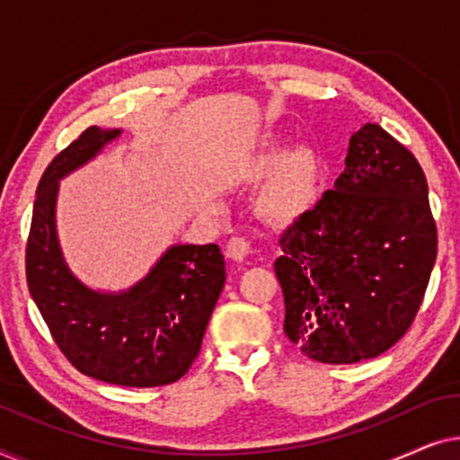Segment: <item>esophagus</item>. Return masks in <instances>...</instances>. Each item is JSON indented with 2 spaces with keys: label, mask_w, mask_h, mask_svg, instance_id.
Listing matches in <instances>:
<instances>
[{
  "label": "esophagus",
  "mask_w": 460,
  "mask_h": 460,
  "mask_svg": "<svg viewBox=\"0 0 460 460\" xmlns=\"http://www.w3.org/2000/svg\"><path fill=\"white\" fill-rule=\"evenodd\" d=\"M249 251H251V244L247 238H243V236H232L228 244H226V255H228L230 260L236 263L244 261V257L249 255Z\"/></svg>",
  "instance_id": "obj_1"
}]
</instances>
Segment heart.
Here are the masks:
<instances>
[{
	"label": "heart",
	"mask_w": 460,
	"mask_h": 460,
	"mask_svg": "<svg viewBox=\"0 0 460 460\" xmlns=\"http://www.w3.org/2000/svg\"><path fill=\"white\" fill-rule=\"evenodd\" d=\"M270 159H279L274 178L263 186L260 194V211L274 224H291L307 213L318 200L320 163L307 148L293 153H270Z\"/></svg>",
	"instance_id": "b5f03b06"
}]
</instances>
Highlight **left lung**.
Here are the masks:
<instances>
[{"label": "left lung", "mask_w": 460, "mask_h": 460, "mask_svg": "<svg viewBox=\"0 0 460 460\" xmlns=\"http://www.w3.org/2000/svg\"><path fill=\"white\" fill-rule=\"evenodd\" d=\"M285 332L312 360L354 364L408 331L438 255L427 180L381 125L349 137L332 190L280 236Z\"/></svg>", "instance_id": "left-lung-1"}]
</instances>
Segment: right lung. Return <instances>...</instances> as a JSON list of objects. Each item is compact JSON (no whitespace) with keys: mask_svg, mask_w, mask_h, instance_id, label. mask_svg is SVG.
I'll return each mask as SVG.
<instances>
[{"mask_svg":"<svg viewBox=\"0 0 460 460\" xmlns=\"http://www.w3.org/2000/svg\"><path fill=\"white\" fill-rule=\"evenodd\" d=\"M121 129L87 128L43 172L27 243V285L54 341L81 373L123 387L169 385L188 373L226 282L217 244H172L125 291L81 282L56 230L60 180L100 155Z\"/></svg>","mask_w":460,"mask_h":460,"instance_id":"1","label":"right lung"}]
</instances>
